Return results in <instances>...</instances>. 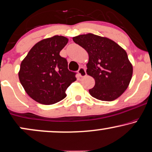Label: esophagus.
<instances>
[{
	"mask_svg": "<svg viewBox=\"0 0 152 152\" xmlns=\"http://www.w3.org/2000/svg\"><path fill=\"white\" fill-rule=\"evenodd\" d=\"M78 74L79 75L80 77H85L86 75H87L86 69L83 68V67H80V68H79V69L78 71Z\"/></svg>",
	"mask_w": 152,
	"mask_h": 152,
	"instance_id": "34e87169",
	"label": "esophagus"
}]
</instances>
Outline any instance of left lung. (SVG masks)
<instances>
[{
    "label": "left lung",
    "mask_w": 152,
    "mask_h": 152,
    "mask_svg": "<svg viewBox=\"0 0 152 152\" xmlns=\"http://www.w3.org/2000/svg\"><path fill=\"white\" fill-rule=\"evenodd\" d=\"M73 41L88 52V75L94 78L90 95L102 101H113L127 89L132 66L126 50L114 41L93 34H83Z\"/></svg>",
    "instance_id": "1"
}]
</instances>
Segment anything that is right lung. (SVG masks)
<instances>
[{
	"label": "right lung",
	"mask_w": 152,
	"mask_h": 152,
	"mask_svg": "<svg viewBox=\"0 0 152 152\" xmlns=\"http://www.w3.org/2000/svg\"><path fill=\"white\" fill-rule=\"evenodd\" d=\"M68 43L62 36L42 40L21 63L19 78L29 97L43 104H53L66 97V90L76 80L59 53Z\"/></svg>",
	"instance_id": "right-lung-1"
}]
</instances>
